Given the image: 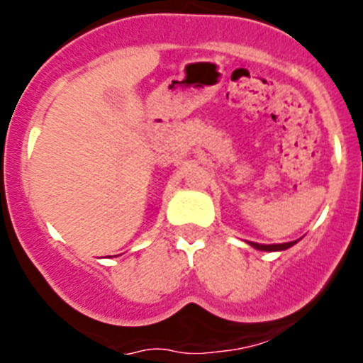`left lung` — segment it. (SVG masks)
<instances>
[{"label": "left lung", "instance_id": "1", "mask_svg": "<svg viewBox=\"0 0 363 363\" xmlns=\"http://www.w3.org/2000/svg\"><path fill=\"white\" fill-rule=\"evenodd\" d=\"M296 242H287V243H278V245H262V243H255L251 242V245L255 249H259V251H285V249H289L291 245H294Z\"/></svg>", "mask_w": 363, "mask_h": 363}]
</instances>
